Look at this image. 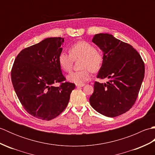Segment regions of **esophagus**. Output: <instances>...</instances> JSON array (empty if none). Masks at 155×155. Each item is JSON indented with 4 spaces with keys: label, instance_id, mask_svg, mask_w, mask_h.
Listing matches in <instances>:
<instances>
[{
    "label": "esophagus",
    "instance_id": "obj_1",
    "mask_svg": "<svg viewBox=\"0 0 155 155\" xmlns=\"http://www.w3.org/2000/svg\"><path fill=\"white\" fill-rule=\"evenodd\" d=\"M84 86V84H76L77 87H83Z\"/></svg>",
    "mask_w": 155,
    "mask_h": 155
}]
</instances>
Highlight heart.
Masks as SVG:
<instances>
[{
    "mask_svg": "<svg viewBox=\"0 0 155 155\" xmlns=\"http://www.w3.org/2000/svg\"><path fill=\"white\" fill-rule=\"evenodd\" d=\"M81 58V70L72 72L67 78L76 84H83L91 77V71L95 72L101 68L104 62L103 52L97 50L93 45L87 41H78L69 47V54L62 51L58 55V62L65 72L71 71L73 60Z\"/></svg>",
    "mask_w": 155,
    "mask_h": 155,
    "instance_id": "obj_1",
    "label": "heart"
}]
</instances>
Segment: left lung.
Returning <instances> with one entry per match:
<instances>
[{
  "instance_id": "8db88e82",
  "label": "left lung",
  "mask_w": 155,
  "mask_h": 155,
  "mask_svg": "<svg viewBox=\"0 0 155 155\" xmlns=\"http://www.w3.org/2000/svg\"><path fill=\"white\" fill-rule=\"evenodd\" d=\"M103 52L104 62L95 82L89 102L95 110L108 117L126 113L133 106L144 77V64L135 49L107 33L97 34L92 40Z\"/></svg>"
}]
</instances>
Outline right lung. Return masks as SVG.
<instances>
[{
	"label": "right lung",
	"mask_w": 155,
	"mask_h": 155,
	"mask_svg": "<svg viewBox=\"0 0 155 155\" xmlns=\"http://www.w3.org/2000/svg\"><path fill=\"white\" fill-rule=\"evenodd\" d=\"M64 38L51 37L23 49L11 71L13 87L28 114L50 120L58 116L68 103L75 84L66 80L58 62ZM61 83L59 87L53 84Z\"/></svg>",
	"instance_id": "add662e5"
}]
</instances>
